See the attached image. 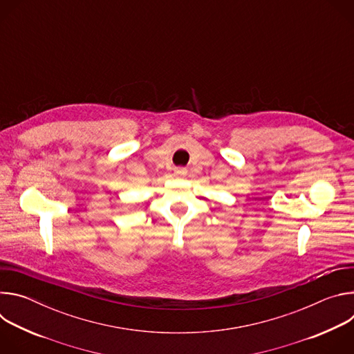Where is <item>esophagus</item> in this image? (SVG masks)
Here are the masks:
<instances>
[{"label":"esophagus","instance_id":"1","mask_svg":"<svg viewBox=\"0 0 354 354\" xmlns=\"http://www.w3.org/2000/svg\"><path fill=\"white\" fill-rule=\"evenodd\" d=\"M178 175H180V176H185L186 174H187V171L185 169V168H176V171H175Z\"/></svg>","mask_w":354,"mask_h":354}]
</instances>
